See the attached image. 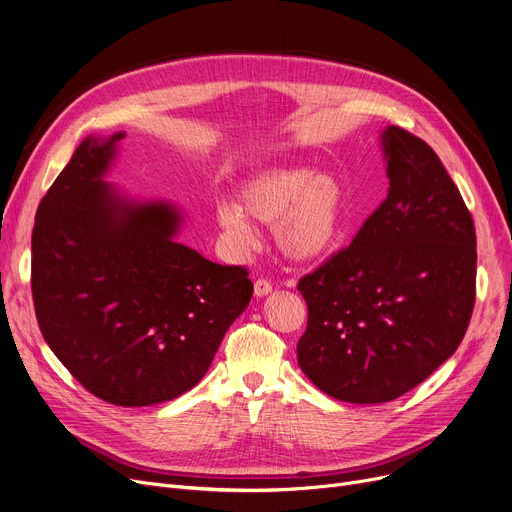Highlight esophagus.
<instances>
[{
  "label": "esophagus",
  "mask_w": 512,
  "mask_h": 512,
  "mask_svg": "<svg viewBox=\"0 0 512 512\" xmlns=\"http://www.w3.org/2000/svg\"><path fill=\"white\" fill-rule=\"evenodd\" d=\"M272 292V282L267 280H257L255 282V297H265V294Z\"/></svg>",
  "instance_id": "34e87169"
}]
</instances>
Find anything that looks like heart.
<instances>
[{
	"label": "heart",
	"instance_id": "obj_1",
	"mask_svg": "<svg viewBox=\"0 0 512 512\" xmlns=\"http://www.w3.org/2000/svg\"><path fill=\"white\" fill-rule=\"evenodd\" d=\"M215 220L240 247L253 245L251 222L272 226L286 259L313 263L340 247L351 222V199L336 172L276 166L242 182L236 205L222 203Z\"/></svg>",
	"mask_w": 512,
	"mask_h": 512
}]
</instances>
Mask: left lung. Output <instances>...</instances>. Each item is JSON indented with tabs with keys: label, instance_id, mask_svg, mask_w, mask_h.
Returning <instances> with one entry per match:
<instances>
[{
	"label": "left lung",
	"instance_id": "1",
	"mask_svg": "<svg viewBox=\"0 0 512 512\" xmlns=\"http://www.w3.org/2000/svg\"><path fill=\"white\" fill-rule=\"evenodd\" d=\"M386 201L299 282L307 378L355 405L388 402L459 348L475 305V226L436 151L398 126L382 130Z\"/></svg>",
	"mask_w": 512,
	"mask_h": 512
}]
</instances>
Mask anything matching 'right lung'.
<instances>
[{
    "instance_id": "1",
    "label": "right lung",
    "mask_w": 512,
    "mask_h": 512,
    "mask_svg": "<svg viewBox=\"0 0 512 512\" xmlns=\"http://www.w3.org/2000/svg\"><path fill=\"white\" fill-rule=\"evenodd\" d=\"M124 137H87L41 199L31 286L41 334L74 378L112 405L149 407L201 382L253 282L178 242V207L103 180Z\"/></svg>"
}]
</instances>
